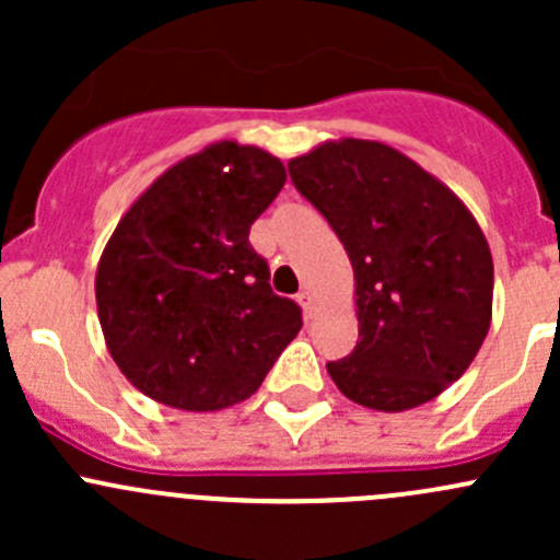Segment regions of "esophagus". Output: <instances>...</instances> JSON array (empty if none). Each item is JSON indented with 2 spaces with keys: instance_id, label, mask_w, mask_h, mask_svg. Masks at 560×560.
<instances>
[{
  "instance_id": "obj_1",
  "label": "esophagus",
  "mask_w": 560,
  "mask_h": 560,
  "mask_svg": "<svg viewBox=\"0 0 560 560\" xmlns=\"http://www.w3.org/2000/svg\"><path fill=\"white\" fill-rule=\"evenodd\" d=\"M298 301H301V306H303V312H306L308 316H314L316 314V295H314V290H301V295H298Z\"/></svg>"
}]
</instances>
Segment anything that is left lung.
<instances>
[{
    "mask_svg": "<svg viewBox=\"0 0 560 560\" xmlns=\"http://www.w3.org/2000/svg\"><path fill=\"white\" fill-rule=\"evenodd\" d=\"M287 167L354 270L360 341L327 363L330 380L376 411L442 395L477 358L493 316V257L477 219L380 140H327Z\"/></svg>",
    "mask_w": 560,
    "mask_h": 560,
    "instance_id": "obj_1",
    "label": "left lung"
}]
</instances>
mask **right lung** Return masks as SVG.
<instances>
[{
    "instance_id": "obj_1",
    "label": "right lung",
    "mask_w": 560,
    "mask_h": 560,
    "mask_svg": "<svg viewBox=\"0 0 560 560\" xmlns=\"http://www.w3.org/2000/svg\"><path fill=\"white\" fill-rule=\"evenodd\" d=\"M284 180L279 156L219 140L129 206L94 279L107 352L129 385L184 411L228 409L257 393L303 325L248 244Z\"/></svg>"
}]
</instances>
